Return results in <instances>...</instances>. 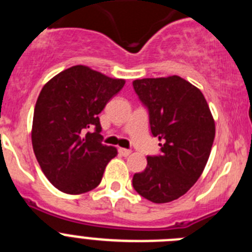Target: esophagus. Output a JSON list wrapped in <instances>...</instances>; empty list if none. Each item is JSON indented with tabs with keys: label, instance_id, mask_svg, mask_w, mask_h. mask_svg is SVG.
Here are the masks:
<instances>
[{
	"label": "esophagus",
	"instance_id": "esophagus-1",
	"mask_svg": "<svg viewBox=\"0 0 252 252\" xmlns=\"http://www.w3.org/2000/svg\"><path fill=\"white\" fill-rule=\"evenodd\" d=\"M119 154L121 155V157H128L131 154V150H128V149H122L120 148L119 149Z\"/></svg>",
	"mask_w": 252,
	"mask_h": 252
}]
</instances>
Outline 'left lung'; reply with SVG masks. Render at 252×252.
Wrapping results in <instances>:
<instances>
[{"label": "left lung", "mask_w": 252, "mask_h": 252, "mask_svg": "<svg viewBox=\"0 0 252 252\" xmlns=\"http://www.w3.org/2000/svg\"><path fill=\"white\" fill-rule=\"evenodd\" d=\"M132 86L148 108L153 136L162 140L161 153L146 158L148 165L133 175L132 186L154 203L175 201L203 173L215 140V120L201 91L178 75L136 79Z\"/></svg>", "instance_id": "8db88e82"}]
</instances>
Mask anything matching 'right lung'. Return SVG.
<instances>
[{
	"mask_svg": "<svg viewBox=\"0 0 252 252\" xmlns=\"http://www.w3.org/2000/svg\"><path fill=\"white\" fill-rule=\"evenodd\" d=\"M125 86L84 65L51 78L37 97L31 141L40 168L68 194L90 192L101 183L117 149L102 144L98 115ZM94 128L93 133L86 130Z\"/></svg>",
	"mask_w": 252,
	"mask_h": 252,
	"instance_id": "add662e5",
	"label": "right lung"
}]
</instances>
